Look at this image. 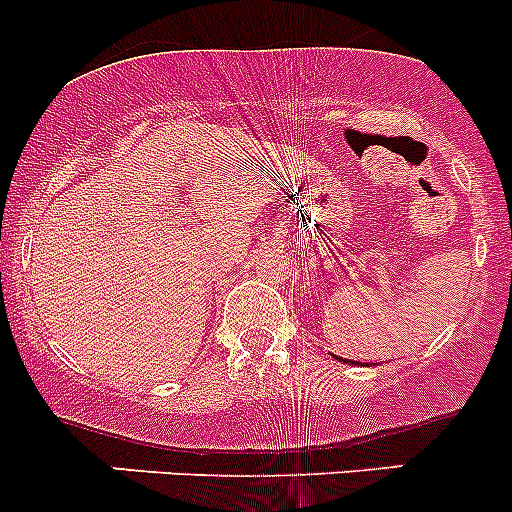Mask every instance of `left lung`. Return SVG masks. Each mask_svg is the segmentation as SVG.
Returning <instances> with one entry per match:
<instances>
[{
  "mask_svg": "<svg viewBox=\"0 0 512 512\" xmlns=\"http://www.w3.org/2000/svg\"><path fill=\"white\" fill-rule=\"evenodd\" d=\"M342 361H344V359H342Z\"/></svg>",
  "mask_w": 512,
  "mask_h": 512,
  "instance_id": "obj_1",
  "label": "left lung"
}]
</instances>
